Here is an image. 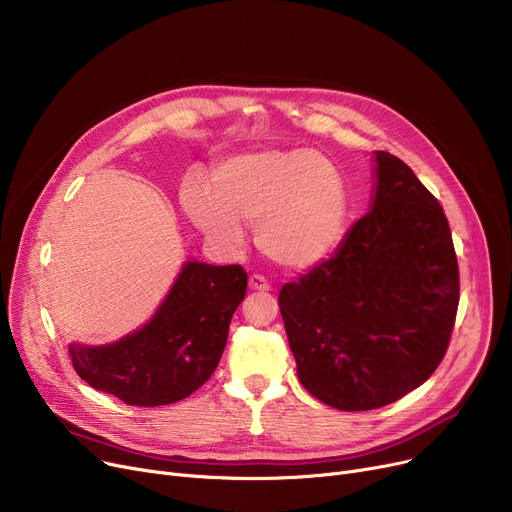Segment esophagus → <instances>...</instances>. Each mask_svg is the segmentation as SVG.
Listing matches in <instances>:
<instances>
[{
	"label": "esophagus",
	"instance_id": "obj_1",
	"mask_svg": "<svg viewBox=\"0 0 512 512\" xmlns=\"http://www.w3.org/2000/svg\"><path fill=\"white\" fill-rule=\"evenodd\" d=\"M249 288L259 290V292H267V290H270V284H267V280L263 276H251L249 278Z\"/></svg>",
	"mask_w": 512,
	"mask_h": 512
}]
</instances>
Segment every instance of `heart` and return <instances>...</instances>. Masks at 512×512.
Segmentation results:
<instances>
[{
	"label": "heart",
	"mask_w": 512,
	"mask_h": 512,
	"mask_svg": "<svg viewBox=\"0 0 512 512\" xmlns=\"http://www.w3.org/2000/svg\"><path fill=\"white\" fill-rule=\"evenodd\" d=\"M184 213L213 245L240 251L257 226L259 251L290 272L324 263L344 238L351 195L342 172L311 149H261L224 159L211 193L195 182L180 191Z\"/></svg>",
	"instance_id": "obj_1"
}]
</instances>
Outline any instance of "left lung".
<instances>
[{"mask_svg": "<svg viewBox=\"0 0 512 512\" xmlns=\"http://www.w3.org/2000/svg\"><path fill=\"white\" fill-rule=\"evenodd\" d=\"M459 307L446 215L415 172L373 151L369 211L336 253L280 290L301 384L338 411H369L440 365Z\"/></svg>", "mask_w": 512, "mask_h": 512, "instance_id": "8db88e82", "label": "left lung"}]
</instances>
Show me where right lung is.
Listing matches in <instances>:
<instances>
[{
	"label": "right lung",
	"mask_w": 512,
	"mask_h": 512,
	"mask_svg": "<svg viewBox=\"0 0 512 512\" xmlns=\"http://www.w3.org/2000/svg\"><path fill=\"white\" fill-rule=\"evenodd\" d=\"M245 292L240 265L186 259L149 321L107 344L70 342L72 367L91 388L126 405H172L211 378Z\"/></svg>",
	"instance_id": "right-lung-1"
}]
</instances>
